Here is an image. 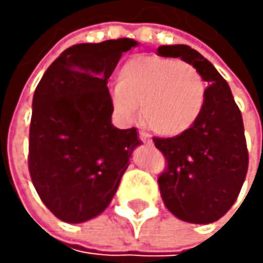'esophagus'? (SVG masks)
<instances>
[{"instance_id":"1","label":"esophagus","mask_w":263,"mask_h":263,"mask_svg":"<svg viewBox=\"0 0 263 263\" xmlns=\"http://www.w3.org/2000/svg\"><path fill=\"white\" fill-rule=\"evenodd\" d=\"M139 137H140V140H142L143 143L151 145V137H149V134H146V133H143V130H140V133H139Z\"/></svg>"}]
</instances>
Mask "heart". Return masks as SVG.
<instances>
[{
  "mask_svg": "<svg viewBox=\"0 0 263 263\" xmlns=\"http://www.w3.org/2000/svg\"><path fill=\"white\" fill-rule=\"evenodd\" d=\"M205 88L197 70L183 61L134 57L118 72V83L110 86L115 112L126 121L140 115L161 136H178L199 118Z\"/></svg>",
  "mask_w": 263,
  "mask_h": 263,
  "instance_id": "obj_1",
  "label": "heart"
}]
</instances>
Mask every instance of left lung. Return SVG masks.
I'll return each mask as SVG.
<instances>
[{"label": "left lung", "instance_id": "1", "mask_svg": "<svg viewBox=\"0 0 263 263\" xmlns=\"http://www.w3.org/2000/svg\"><path fill=\"white\" fill-rule=\"evenodd\" d=\"M158 55L193 64L208 83L199 118L184 133L153 142L167 167L158 178L172 215L193 224L222 218L235 203L248 172L243 118L229 83L206 58L187 45H161Z\"/></svg>", "mask_w": 263, "mask_h": 263}]
</instances>
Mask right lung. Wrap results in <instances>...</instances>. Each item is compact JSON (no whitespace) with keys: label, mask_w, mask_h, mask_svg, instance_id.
Masks as SVG:
<instances>
[{"label":"right lung","mask_w":263,"mask_h":263,"mask_svg":"<svg viewBox=\"0 0 263 263\" xmlns=\"http://www.w3.org/2000/svg\"><path fill=\"white\" fill-rule=\"evenodd\" d=\"M136 45L123 37L69 47L34 91L28 168L44 205L64 222L102 213L140 145L136 127L112 124L107 88L121 55Z\"/></svg>","instance_id":"right-lung-1"}]
</instances>
